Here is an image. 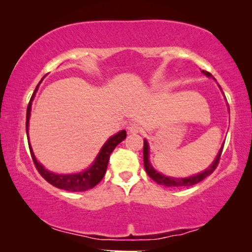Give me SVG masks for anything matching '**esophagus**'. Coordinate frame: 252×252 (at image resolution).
I'll use <instances>...</instances> for the list:
<instances>
[{
    "label": "esophagus",
    "instance_id": "esophagus-1",
    "mask_svg": "<svg viewBox=\"0 0 252 252\" xmlns=\"http://www.w3.org/2000/svg\"><path fill=\"white\" fill-rule=\"evenodd\" d=\"M141 131V126L138 123H131L128 126V132L129 134H137Z\"/></svg>",
    "mask_w": 252,
    "mask_h": 252
}]
</instances>
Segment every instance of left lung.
<instances>
[{"instance_id": "left-lung-1", "label": "left lung", "mask_w": 252, "mask_h": 252, "mask_svg": "<svg viewBox=\"0 0 252 252\" xmlns=\"http://www.w3.org/2000/svg\"><path fill=\"white\" fill-rule=\"evenodd\" d=\"M202 73L206 74L207 77H212V74L210 73V72L207 71H202ZM215 79V78H213ZM221 152H222V146L220 150H219L218 155H217L216 160L213 161L212 164L207 168L206 170H204V172L199 173V174L196 175H193V176H189V178H170V176H166L163 174H160L158 172H156V170L153 168V166L150 164L149 162V146H148V142H147V140H144V143H143V163H144V169H146L147 174H148L150 178L153 179L155 182H158V185H162V186H166V187H189V186H193V185H196L198 182H200L204 180L206 176H209L212 174L213 172H215V169L217 168V166H218L219 163V160H220V155H221Z\"/></svg>"}]
</instances>
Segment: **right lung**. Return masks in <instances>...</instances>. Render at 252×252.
I'll return each mask as SVG.
<instances>
[{"mask_svg": "<svg viewBox=\"0 0 252 252\" xmlns=\"http://www.w3.org/2000/svg\"><path fill=\"white\" fill-rule=\"evenodd\" d=\"M37 88H39V85L36 86L35 91H34L33 96L31 98V102L27 106V117H26V131H27V134H28V126H30L32 99L34 98V94H35ZM126 137V130H122V131L117 132L116 135L111 136V137L104 143V146L102 147V149H100L99 154L97 155L96 160L94 161V163H92L88 169L83 170V172L80 173H77V174H56V173H52L50 170L45 169V167H43L42 164L37 162L35 155H34L33 150H32L31 143L28 142V144H30L31 155H32V158H33L34 164H35L37 172L40 173V175H41L46 181L50 182V184L53 185V186H56L57 189L68 190V192H84V190L92 189V187L96 186L98 182H100L104 174H105L106 168H108L110 154L114 152V149L116 148L117 144L122 142Z\"/></svg>", "mask_w": 252, "mask_h": 252, "instance_id": "obj_1", "label": "right lung"}]
</instances>
